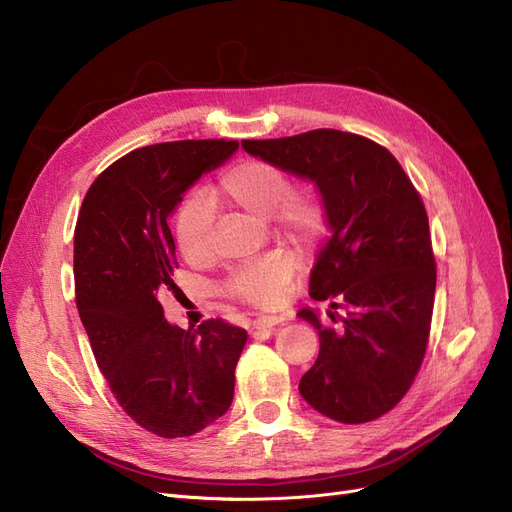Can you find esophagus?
<instances>
[{
	"mask_svg": "<svg viewBox=\"0 0 512 512\" xmlns=\"http://www.w3.org/2000/svg\"><path fill=\"white\" fill-rule=\"evenodd\" d=\"M284 322V317L277 315H260L254 320V330H275V326H279Z\"/></svg>",
	"mask_w": 512,
	"mask_h": 512,
	"instance_id": "obj_1",
	"label": "esophagus"
}]
</instances>
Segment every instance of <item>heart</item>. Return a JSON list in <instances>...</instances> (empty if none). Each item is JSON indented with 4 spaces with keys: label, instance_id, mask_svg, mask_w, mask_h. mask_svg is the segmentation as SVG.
Returning a JSON list of instances; mask_svg holds the SVG:
<instances>
[{
    "label": "heart",
    "instance_id": "1",
    "mask_svg": "<svg viewBox=\"0 0 512 512\" xmlns=\"http://www.w3.org/2000/svg\"><path fill=\"white\" fill-rule=\"evenodd\" d=\"M211 207H233L267 218L277 233L294 241H311L324 226V209L309 188L290 186L284 169L264 161H245L228 169L203 199L188 201L175 218V243L190 264L211 258ZM296 262L286 252L245 264L228 277L226 290L256 307H275L284 301Z\"/></svg>",
    "mask_w": 512,
    "mask_h": 512
}]
</instances>
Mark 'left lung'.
<instances>
[{"label":"left lung","instance_id":"8db88e82","mask_svg":"<svg viewBox=\"0 0 512 512\" xmlns=\"http://www.w3.org/2000/svg\"><path fill=\"white\" fill-rule=\"evenodd\" d=\"M241 146L313 182L332 231L309 279L330 322L298 311L320 334L298 392L341 424L385 415L409 392L430 337L436 262L424 201L392 152L362 135L315 129Z\"/></svg>","mask_w":512,"mask_h":512}]
</instances>
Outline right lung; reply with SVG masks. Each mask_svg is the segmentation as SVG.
I'll return each mask as SVG.
<instances>
[{
  "label": "right lung",
  "instance_id": "right-lung-1",
  "mask_svg": "<svg viewBox=\"0 0 512 512\" xmlns=\"http://www.w3.org/2000/svg\"><path fill=\"white\" fill-rule=\"evenodd\" d=\"M226 139L137 148L88 188L74 235L76 305L97 366L135 424L163 438L192 436L233 402L248 332L207 320H165L158 290L173 284L167 224L184 192L237 152Z\"/></svg>",
  "mask_w": 512,
  "mask_h": 512
}]
</instances>
